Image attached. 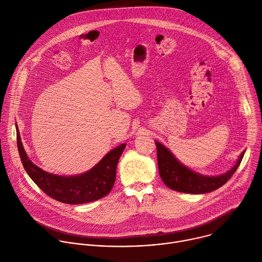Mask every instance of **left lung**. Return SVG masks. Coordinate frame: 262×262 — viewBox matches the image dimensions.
Here are the masks:
<instances>
[{
  "label": "left lung",
  "mask_w": 262,
  "mask_h": 262,
  "mask_svg": "<svg viewBox=\"0 0 262 262\" xmlns=\"http://www.w3.org/2000/svg\"><path fill=\"white\" fill-rule=\"evenodd\" d=\"M156 145L159 171L163 182L169 189L186 194H205L221 188L235 173L245 155L243 151L235 166L227 173L219 176H203L184 167L163 144L156 141Z\"/></svg>",
  "instance_id": "1"
}]
</instances>
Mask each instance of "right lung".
Listing matches in <instances>:
<instances>
[{"mask_svg": "<svg viewBox=\"0 0 262 262\" xmlns=\"http://www.w3.org/2000/svg\"><path fill=\"white\" fill-rule=\"evenodd\" d=\"M16 139L23 166L31 179L48 196L67 204L88 203L106 196L114 185L117 164L125 148V144H122L111 150L90 171L67 177L50 174L34 165L26 155L18 132Z\"/></svg>", "mask_w": 262, "mask_h": 262, "instance_id": "add662e5", "label": "right lung"}]
</instances>
